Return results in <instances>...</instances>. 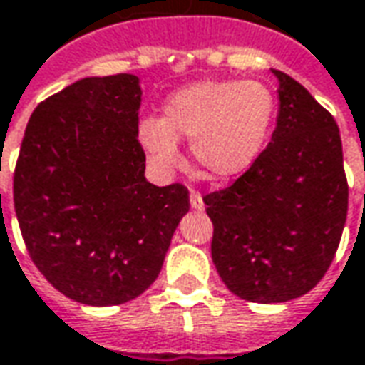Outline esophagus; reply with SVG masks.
I'll list each match as a JSON object with an SVG mask.
<instances>
[{"label":"esophagus","instance_id":"esophagus-1","mask_svg":"<svg viewBox=\"0 0 365 365\" xmlns=\"http://www.w3.org/2000/svg\"><path fill=\"white\" fill-rule=\"evenodd\" d=\"M190 207L195 209V211H202L205 209V200L200 197L199 192H190Z\"/></svg>","mask_w":365,"mask_h":365}]
</instances>
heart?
I'll use <instances>...</instances> for the list:
<instances>
[{
    "label": "heart",
    "instance_id": "1",
    "mask_svg": "<svg viewBox=\"0 0 365 365\" xmlns=\"http://www.w3.org/2000/svg\"><path fill=\"white\" fill-rule=\"evenodd\" d=\"M275 98L257 80H209L168 96L163 118H146L138 140L163 168L180 163L178 140L212 180L239 177L255 165L267 144Z\"/></svg>",
    "mask_w": 365,
    "mask_h": 365
}]
</instances>
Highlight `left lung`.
I'll use <instances>...</instances> for the list:
<instances>
[{"label": "left lung", "instance_id": "1", "mask_svg": "<svg viewBox=\"0 0 365 365\" xmlns=\"http://www.w3.org/2000/svg\"><path fill=\"white\" fill-rule=\"evenodd\" d=\"M279 82L271 143L231 187L205 197L212 263L227 289L253 303L312 291L336 255L348 217V180L334 116L299 82Z\"/></svg>", "mask_w": 365, "mask_h": 365}]
</instances>
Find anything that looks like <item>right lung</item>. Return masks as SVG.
<instances>
[{
  "mask_svg": "<svg viewBox=\"0 0 365 365\" xmlns=\"http://www.w3.org/2000/svg\"><path fill=\"white\" fill-rule=\"evenodd\" d=\"M143 90L132 74L82 78L34 110L14 175L29 257L66 297L106 307L158 277L188 212L182 185L144 177Z\"/></svg>",
  "mask_w": 365,
  "mask_h": 365,
  "instance_id": "right-lung-1",
  "label": "right lung"
}]
</instances>
